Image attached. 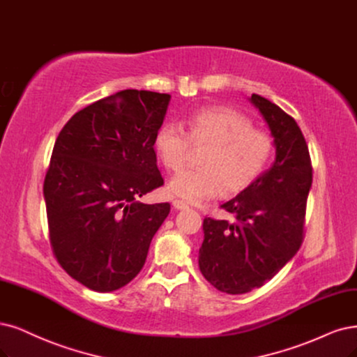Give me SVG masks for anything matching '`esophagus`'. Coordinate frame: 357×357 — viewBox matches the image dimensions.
<instances>
[{
	"label": "esophagus",
	"mask_w": 357,
	"mask_h": 357,
	"mask_svg": "<svg viewBox=\"0 0 357 357\" xmlns=\"http://www.w3.org/2000/svg\"><path fill=\"white\" fill-rule=\"evenodd\" d=\"M174 207L176 208V210H185V208H188V204L185 203V202H182V200H174Z\"/></svg>",
	"instance_id": "obj_1"
}]
</instances>
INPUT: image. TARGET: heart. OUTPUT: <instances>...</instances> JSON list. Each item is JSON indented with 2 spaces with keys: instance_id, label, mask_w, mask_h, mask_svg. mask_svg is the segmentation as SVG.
I'll return each instance as SVG.
<instances>
[{
  "instance_id": "obj_1",
  "label": "heart",
  "mask_w": 357,
  "mask_h": 357,
  "mask_svg": "<svg viewBox=\"0 0 357 357\" xmlns=\"http://www.w3.org/2000/svg\"><path fill=\"white\" fill-rule=\"evenodd\" d=\"M188 132H185V130ZM194 147H207L200 169L182 170L169 182V191L181 199L200 203L223 192L240 194L265 174L273 141L250 119L229 107H206L188 116L185 129L167 122L155 130L153 147L162 165L178 172Z\"/></svg>"
}]
</instances>
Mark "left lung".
I'll return each instance as SVG.
<instances>
[{"mask_svg":"<svg viewBox=\"0 0 357 357\" xmlns=\"http://www.w3.org/2000/svg\"><path fill=\"white\" fill-rule=\"evenodd\" d=\"M265 119L276 150L275 162L252 187L220 207L235 222L206 218L199 266L219 291L244 294L272 280L303 241L312 163L294 119L257 94L250 97Z\"/></svg>","mask_w":357,"mask_h":357,"instance_id":"left-lung-1","label":"left lung"}]
</instances>
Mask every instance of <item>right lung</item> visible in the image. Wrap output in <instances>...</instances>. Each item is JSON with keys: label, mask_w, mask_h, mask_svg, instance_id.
I'll return each mask as SVG.
<instances>
[{"label": "right lung", "mask_w": 357, "mask_h": 357, "mask_svg": "<svg viewBox=\"0 0 357 357\" xmlns=\"http://www.w3.org/2000/svg\"><path fill=\"white\" fill-rule=\"evenodd\" d=\"M169 94L125 89L79 110L56 139L44 181L50 241L61 268L98 293L142 269L169 203L137 199L163 185L153 147Z\"/></svg>", "instance_id": "1"}]
</instances>
